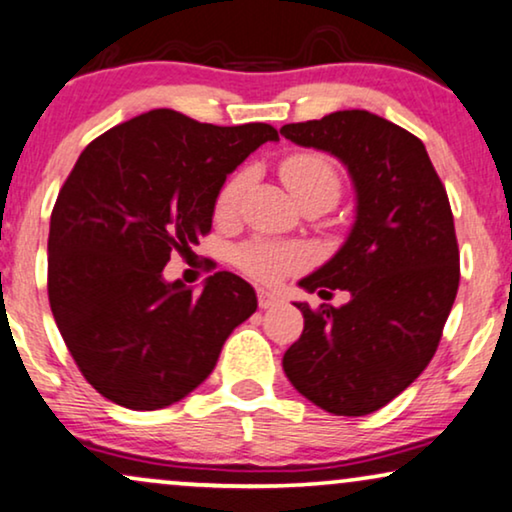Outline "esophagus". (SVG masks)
Returning a JSON list of instances; mask_svg holds the SVG:
<instances>
[{
	"label": "esophagus",
	"mask_w": 512,
	"mask_h": 512,
	"mask_svg": "<svg viewBox=\"0 0 512 512\" xmlns=\"http://www.w3.org/2000/svg\"><path fill=\"white\" fill-rule=\"evenodd\" d=\"M257 304H260V309H271V306L281 304V295L260 288V290H257Z\"/></svg>",
	"instance_id": "1"
}]
</instances>
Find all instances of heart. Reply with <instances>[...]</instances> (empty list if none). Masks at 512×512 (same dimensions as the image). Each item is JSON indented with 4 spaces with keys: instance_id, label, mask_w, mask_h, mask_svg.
Masks as SVG:
<instances>
[{
    "instance_id": "obj_1",
    "label": "heart",
    "mask_w": 512,
    "mask_h": 512,
    "mask_svg": "<svg viewBox=\"0 0 512 512\" xmlns=\"http://www.w3.org/2000/svg\"><path fill=\"white\" fill-rule=\"evenodd\" d=\"M281 177L297 201H323L332 206L342 196V175L330 156L320 152H295L281 161ZM250 182V170L241 168L231 173L222 182L220 192L215 196V215L231 217L236 213L241 196ZM304 252L295 245H285L276 241H250L236 250V267L250 278L262 283H276L283 276L292 274L304 264Z\"/></svg>"
}]
</instances>
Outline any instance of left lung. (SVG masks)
Listing matches in <instances>:
<instances>
[{
	"mask_svg": "<svg viewBox=\"0 0 512 512\" xmlns=\"http://www.w3.org/2000/svg\"><path fill=\"white\" fill-rule=\"evenodd\" d=\"M281 135L335 154L349 168L358 215L342 250L302 283L342 306L297 304L302 337L283 370L304 398L337 417L391 403L431 363L459 290V243L447 189L417 135L344 109L285 124Z\"/></svg>",
	"mask_w": 512,
	"mask_h": 512,
	"instance_id": "8db88e82",
	"label": "left lung"
}]
</instances>
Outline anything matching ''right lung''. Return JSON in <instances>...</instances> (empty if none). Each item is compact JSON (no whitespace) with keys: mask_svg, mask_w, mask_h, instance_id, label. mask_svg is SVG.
I'll use <instances>...</instances> for the list:
<instances>
[{"mask_svg":"<svg viewBox=\"0 0 512 512\" xmlns=\"http://www.w3.org/2000/svg\"><path fill=\"white\" fill-rule=\"evenodd\" d=\"M269 124L213 126L152 109L109 128L74 163L51 213L49 304L79 372L128 410H161L213 372L257 309L250 283L217 271L199 295L163 281L177 250L213 227L215 196Z\"/></svg>","mask_w":512,"mask_h":512,"instance_id":"right-lung-1","label":"right lung"}]
</instances>
